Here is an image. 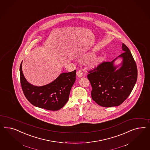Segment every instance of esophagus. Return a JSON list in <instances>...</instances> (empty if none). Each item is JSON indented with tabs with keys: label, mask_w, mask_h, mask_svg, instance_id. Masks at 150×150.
I'll return each mask as SVG.
<instances>
[{
	"label": "esophagus",
	"mask_w": 150,
	"mask_h": 150,
	"mask_svg": "<svg viewBox=\"0 0 150 150\" xmlns=\"http://www.w3.org/2000/svg\"><path fill=\"white\" fill-rule=\"evenodd\" d=\"M76 75H77V77H79V78L82 77V76H83V73H82V70H79V71H77V72L76 73Z\"/></svg>",
	"instance_id": "34e87169"
}]
</instances>
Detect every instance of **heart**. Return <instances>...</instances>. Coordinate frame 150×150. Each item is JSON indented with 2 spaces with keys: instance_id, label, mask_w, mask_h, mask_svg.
Masks as SVG:
<instances>
[{
  "instance_id": "obj_1",
  "label": "heart",
  "mask_w": 150,
  "mask_h": 150,
  "mask_svg": "<svg viewBox=\"0 0 150 150\" xmlns=\"http://www.w3.org/2000/svg\"><path fill=\"white\" fill-rule=\"evenodd\" d=\"M93 56H94V54H93V53L86 54L85 56H83V57L81 58V60L82 61H87V60L89 59V58H91V57H93ZM99 61V57H94L93 59H92L91 63L92 65H96L97 64Z\"/></svg>"
}]
</instances>
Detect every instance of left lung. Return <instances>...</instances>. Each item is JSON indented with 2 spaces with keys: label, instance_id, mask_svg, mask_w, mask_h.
I'll list each match as a JSON object with an SVG mask.
<instances>
[{
  "label": "left lung",
  "instance_id": "left-lung-1",
  "mask_svg": "<svg viewBox=\"0 0 150 150\" xmlns=\"http://www.w3.org/2000/svg\"><path fill=\"white\" fill-rule=\"evenodd\" d=\"M122 49V54L111 62H103L87 75L92 87V98L101 106L121 105L129 96L137 80V67L129 49L124 44ZM118 58H122V62L115 65Z\"/></svg>",
  "mask_w": 150,
  "mask_h": 150
}]
</instances>
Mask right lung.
I'll list each match as a JSON object with an SVG mask.
<instances>
[{
	"label": "right lung",
	"instance_id": "add662e5",
	"mask_svg": "<svg viewBox=\"0 0 150 150\" xmlns=\"http://www.w3.org/2000/svg\"><path fill=\"white\" fill-rule=\"evenodd\" d=\"M20 67L21 84L25 97L32 105L41 109L56 111L63 108L69 100L71 88L76 80V70L61 74L47 85L37 86L25 79Z\"/></svg>",
	"mask_w": 150,
	"mask_h": 150
}]
</instances>
